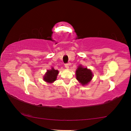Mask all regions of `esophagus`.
<instances>
[{"label":"esophagus","mask_w":131,"mask_h":131,"mask_svg":"<svg viewBox=\"0 0 131 131\" xmlns=\"http://www.w3.org/2000/svg\"><path fill=\"white\" fill-rule=\"evenodd\" d=\"M69 65H70V63H66L65 65V67L67 69H68L69 68Z\"/></svg>","instance_id":"1"}]
</instances>
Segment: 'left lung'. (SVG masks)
Returning <instances> with one entry per match:
<instances>
[{"label": "left lung", "instance_id": "left-lung-1", "mask_svg": "<svg viewBox=\"0 0 131 131\" xmlns=\"http://www.w3.org/2000/svg\"><path fill=\"white\" fill-rule=\"evenodd\" d=\"M77 79L83 85L88 84L93 78L92 72L90 69L83 68L82 65L79 66L76 70Z\"/></svg>", "mask_w": 131, "mask_h": 131}]
</instances>
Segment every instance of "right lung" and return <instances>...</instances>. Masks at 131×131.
<instances>
[{"mask_svg":"<svg viewBox=\"0 0 131 131\" xmlns=\"http://www.w3.org/2000/svg\"><path fill=\"white\" fill-rule=\"evenodd\" d=\"M58 74V71L57 70H54L53 68H52L51 70H47V73L43 77V79L47 83H52L56 80Z\"/></svg>","mask_w":131,"mask_h":131,"instance_id":"add662e5","label":"right lung"}]
</instances>
